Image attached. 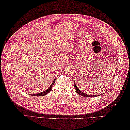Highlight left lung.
<instances>
[{
  "label": "left lung",
  "instance_id": "obj_1",
  "mask_svg": "<svg viewBox=\"0 0 130 130\" xmlns=\"http://www.w3.org/2000/svg\"><path fill=\"white\" fill-rule=\"evenodd\" d=\"M74 86H75V90L76 92H77V93L81 95V96H84V97H96V96H100V95H89V94H85L84 93V92H83L82 91H81L80 89H79L78 88V87L77 86V85H76V83L75 81H74ZM104 93H103L102 94H103Z\"/></svg>",
  "mask_w": 130,
  "mask_h": 130
}]
</instances>
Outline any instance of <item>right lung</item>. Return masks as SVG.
Segmentation results:
<instances>
[{
  "instance_id": "add662e5",
  "label": "right lung",
  "mask_w": 130,
  "mask_h": 130,
  "mask_svg": "<svg viewBox=\"0 0 130 130\" xmlns=\"http://www.w3.org/2000/svg\"><path fill=\"white\" fill-rule=\"evenodd\" d=\"M55 79H56V78H55V79L54 80L53 82L52 83V84L50 85V86L47 88V89H46L45 90H44V91L41 92H39V93H38V94H29L31 95V96H44V95H46L47 94H48L49 92L51 91L52 90V88L53 86L54 85V84L55 83Z\"/></svg>"
}]
</instances>
